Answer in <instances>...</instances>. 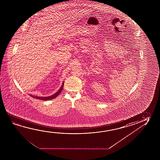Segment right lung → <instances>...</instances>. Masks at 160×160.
<instances>
[{
  "mask_svg": "<svg viewBox=\"0 0 160 160\" xmlns=\"http://www.w3.org/2000/svg\"><path fill=\"white\" fill-rule=\"evenodd\" d=\"M63 84H64V82H63V84H62V86H61V87L60 89V90H58V92H56L55 93V94L52 95H51V96H50V97H34V96H33V95H31V96L32 98H35V99H37L42 100H48L52 99H54V98H56V97H58V95L60 94V93L61 92V91H62V89H63Z\"/></svg>",
  "mask_w": 160,
  "mask_h": 160,
  "instance_id": "obj_1",
  "label": "right lung"
}]
</instances>
